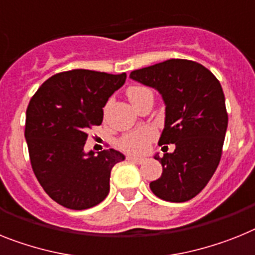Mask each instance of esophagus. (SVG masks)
Masks as SVG:
<instances>
[{
	"label": "esophagus",
	"instance_id": "obj_1",
	"mask_svg": "<svg viewBox=\"0 0 255 255\" xmlns=\"http://www.w3.org/2000/svg\"><path fill=\"white\" fill-rule=\"evenodd\" d=\"M127 159L131 160V162H134V163H137V164H141L142 162H144V158L134 157V155H127Z\"/></svg>",
	"mask_w": 255,
	"mask_h": 255
}]
</instances>
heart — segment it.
Here are the masks:
<instances>
[{
	"label": "heart",
	"instance_id": "1",
	"mask_svg": "<svg viewBox=\"0 0 255 255\" xmlns=\"http://www.w3.org/2000/svg\"><path fill=\"white\" fill-rule=\"evenodd\" d=\"M151 91L144 87H131L128 89L127 95L129 101L132 105L137 104L141 98L146 95H150ZM153 95V93H151ZM155 131L150 127H144L136 131L128 132L124 136H122L119 140V146L123 150L128 151V153L133 154H141L146 151L147 146L150 144V141L155 137Z\"/></svg>",
	"mask_w": 255,
	"mask_h": 255
}]
</instances>
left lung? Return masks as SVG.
<instances>
[{
    "instance_id": "1",
    "label": "left lung",
    "mask_w": 255,
    "mask_h": 255,
    "mask_svg": "<svg viewBox=\"0 0 255 255\" xmlns=\"http://www.w3.org/2000/svg\"><path fill=\"white\" fill-rule=\"evenodd\" d=\"M129 78L159 92L166 106L159 145L175 144L172 153L154 155L163 171L150 183L151 192L168 202L192 200L222 157L228 126L222 85L206 67L187 59L134 70Z\"/></svg>"
}]
</instances>
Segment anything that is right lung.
Wrapping results in <instances>:
<instances>
[{"instance_id":"right-lung-1","label":"right lung","mask_w":255,"mask_h":255,"mask_svg":"<svg viewBox=\"0 0 255 255\" xmlns=\"http://www.w3.org/2000/svg\"><path fill=\"white\" fill-rule=\"evenodd\" d=\"M126 79V72L71 70L53 75L31 98L24 137L32 170L57 204L85 210L109 194L111 170L126 157L114 149L85 153L84 145L87 129L102 123V109Z\"/></svg>"}]
</instances>
